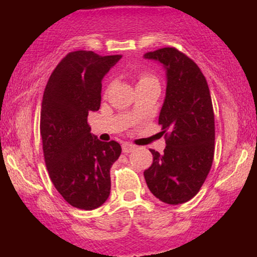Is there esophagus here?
Returning <instances> with one entry per match:
<instances>
[{"label":"esophagus","mask_w":257,"mask_h":257,"mask_svg":"<svg viewBox=\"0 0 257 257\" xmlns=\"http://www.w3.org/2000/svg\"><path fill=\"white\" fill-rule=\"evenodd\" d=\"M134 149H135V146L132 145V144L124 143V144H123V145H122V151H123V153H129V152H132Z\"/></svg>","instance_id":"obj_1"}]
</instances>
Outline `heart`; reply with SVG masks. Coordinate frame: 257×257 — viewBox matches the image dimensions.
Returning a JSON list of instances; mask_svg holds the SVG:
<instances>
[{"mask_svg":"<svg viewBox=\"0 0 257 257\" xmlns=\"http://www.w3.org/2000/svg\"><path fill=\"white\" fill-rule=\"evenodd\" d=\"M149 82H157V79H156L155 76L152 75H149V73H141L140 76H139V84H144V83H149Z\"/></svg>","mask_w":257,"mask_h":257,"instance_id":"b5f03b06","label":"heart"}]
</instances>
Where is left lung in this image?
Here are the masks:
<instances>
[{"label": "left lung", "mask_w": 257, "mask_h": 257, "mask_svg": "<svg viewBox=\"0 0 257 257\" xmlns=\"http://www.w3.org/2000/svg\"><path fill=\"white\" fill-rule=\"evenodd\" d=\"M163 65L166 99L158 123L166 133L164 153L150 150L151 167L144 172L150 191L167 204L192 199L204 184L214 159L215 119L208 83L192 59L176 48L149 52Z\"/></svg>", "instance_id": "left-lung-1"}]
</instances>
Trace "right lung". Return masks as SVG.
<instances>
[{
	"mask_svg": "<svg viewBox=\"0 0 257 257\" xmlns=\"http://www.w3.org/2000/svg\"><path fill=\"white\" fill-rule=\"evenodd\" d=\"M122 55L71 52L47 82L41 108V137L49 178L75 208L93 210L110 196L112 164L122 149L90 133L87 118L101 102V81Z\"/></svg>",
	"mask_w": 257,
	"mask_h": 257,
	"instance_id": "right-lung-1",
	"label": "right lung"
}]
</instances>
